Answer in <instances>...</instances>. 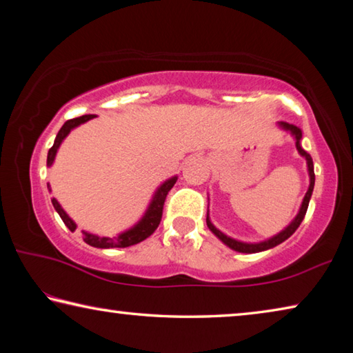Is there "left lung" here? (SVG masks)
<instances>
[{
  "instance_id": "8db88e82",
  "label": "left lung",
  "mask_w": 353,
  "mask_h": 353,
  "mask_svg": "<svg viewBox=\"0 0 353 353\" xmlns=\"http://www.w3.org/2000/svg\"><path fill=\"white\" fill-rule=\"evenodd\" d=\"M278 126L281 130H284L287 132H290L293 139H294V143H296V150L301 156L305 159L307 162V171H309V179H310V185H309V190H307V193L303 199V203H301L298 214L294 216V219L288 223V225L283 230V232H279L278 234L272 236V238H268L265 241H261V242H242L238 239H233L230 238V236L223 234L219 228H216L213 225V222L210 219V214L207 211V225L210 228V232L213 233L217 239H221L223 243H225L227 247H230L234 252H239V253H259V252H265V250H270L273 247L279 245L281 242H284L285 239L290 238V236L296 232V228L301 225V222H303L304 216H305V211L307 207H309V202H310V197L313 193V187H315V171H313V160L310 157V154L307 151L303 150V146H301V139H303V132L298 126L290 125V123H285V121H278Z\"/></svg>"
}]
</instances>
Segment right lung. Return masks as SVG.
I'll list each match as a JSON object with an SVG mask.
<instances>
[{
	"label": "right lung",
	"mask_w": 353,
	"mask_h": 353,
	"mask_svg": "<svg viewBox=\"0 0 353 353\" xmlns=\"http://www.w3.org/2000/svg\"><path fill=\"white\" fill-rule=\"evenodd\" d=\"M94 117H97V115H94V114L81 115V117L68 120L66 123L61 126V130L59 131V134H57L52 148H50L48 152V166H52L55 156H57V151H59L63 140L68 137V134L72 131L74 128L80 126L81 123H86L88 120H91ZM176 181H177V176H172L168 179V181H165L162 185H160V187L156 190L154 196H152L148 208H146L145 214L142 216V219H140L137 223H134L131 228L125 230V232L119 233L117 236H112V238H106V236H97V234H92L89 232H83V241L95 248H125V247L136 245V243L145 241L146 238H150V236L154 233L156 228L159 227L160 219H162V210H163L166 194H168V191L174 187ZM48 190L52 191L50 190L49 183H48ZM52 205H54L57 213L60 214L61 221L65 222V225L70 230V232H75L77 223L70 219L69 214L61 208V205L59 203V201H57L55 197H52Z\"/></svg>",
	"instance_id": "1"
}]
</instances>
